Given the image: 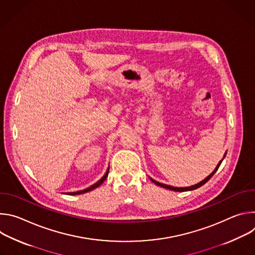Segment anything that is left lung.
Wrapping results in <instances>:
<instances>
[{
    "label": "left lung",
    "mask_w": 255,
    "mask_h": 255,
    "mask_svg": "<svg viewBox=\"0 0 255 255\" xmlns=\"http://www.w3.org/2000/svg\"><path fill=\"white\" fill-rule=\"evenodd\" d=\"M225 155H226V152H225V154H224V157H225ZM223 160V159H222ZM222 160H220L219 161V163H218V165L216 166V168L214 169V171L211 173V174H209L205 179H203L202 181H200L199 184H197V185H194V186H191V187H187V188H175V187H171V186H168V185H164V184H160V183H158V181H156V180H154V179H152V178H150L151 179V181L152 183H154L156 186H159V187H161V188H164V189H167V190H170V191H174V192H187V191H193V190H196V189H198V188H200V187H202L203 185H205L207 181L214 175V173L217 171V169L219 168V166H220V164H221V162H222Z\"/></svg>",
    "instance_id": "1"
}]
</instances>
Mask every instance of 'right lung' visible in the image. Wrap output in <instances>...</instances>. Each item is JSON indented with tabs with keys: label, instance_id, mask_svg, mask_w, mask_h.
Segmentation results:
<instances>
[{
	"label": "right lung",
	"instance_id": "add662e5",
	"mask_svg": "<svg viewBox=\"0 0 255 255\" xmlns=\"http://www.w3.org/2000/svg\"><path fill=\"white\" fill-rule=\"evenodd\" d=\"M108 173H109V167H108V169H107V171H106V173L104 174V176L100 179V180H98L96 184H94L93 186H91L90 188H87V189H85V190H83V191H79V192H74V193H67V195H81V194H85V193H88V192H91V191H93L94 189H96V188H98L99 186H101L104 181H105V179L107 178V176H108Z\"/></svg>",
	"mask_w": 255,
	"mask_h": 255
}]
</instances>
